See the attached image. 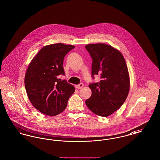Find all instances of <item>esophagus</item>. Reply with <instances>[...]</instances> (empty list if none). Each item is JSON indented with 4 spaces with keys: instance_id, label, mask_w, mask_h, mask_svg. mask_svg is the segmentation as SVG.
Returning <instances> with one entry per match:
<instances>
[{
    "instance_id": "34e87169",
    "label": "esophagus",
    "mask_w": 160,
    "mask_h": 160,
    "mask_svg": "<svg viewBox=\"0 0 160 160\" xmlns=\"http://www.w3.org/2000/svg\"><path fill=\"white\" fill-rule=\"evenodd\" d=\"M75 87H76V89H82V88L83 87V84L80 83L79 84H77V85L75 86Z\"/></svg>"
}]
</instances>
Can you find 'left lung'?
Instances as JSON below:
<instances>
[{"instance_id": "1", "label": "left lung", "mask_w": 160, "mask_h": 160, "mask_svg": "<svg viewBox=\"0 0 160 160\" xmlns=\"http://www.w3.org/2000/svg\"><path fill=\"white\" fill-rule=\"evenodd\" d=\"M92 59V77L98 75L101 80L89 85L91 97L86 106L95 114L107 117L119 109L127 99L129 91L128 68L122 53L106 44L85 46Z\"/></svg>"}]
</instances>
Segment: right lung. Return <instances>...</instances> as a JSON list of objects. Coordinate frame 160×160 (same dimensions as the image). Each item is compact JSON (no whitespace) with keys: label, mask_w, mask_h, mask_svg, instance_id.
I'll return each instance as SVG.
<instances>
[{"label":"right lung","mask_w":160,"mask_h":160,"mask_svg":"<svg viewBox=\"0 0 160 160\" xmlns=\"http://www.w3.org/2000/svg\"><path fill=\"white\" fill-rule=\"evenodd\" d=\"M74 48L62 43L45 46L28 66L24 77L26 91L32 104L44 114H60L75 91L74 86L58 78L59 75H65V55Z\"/></svg>","instance_id":"right-lung-1"}]
</instances>
